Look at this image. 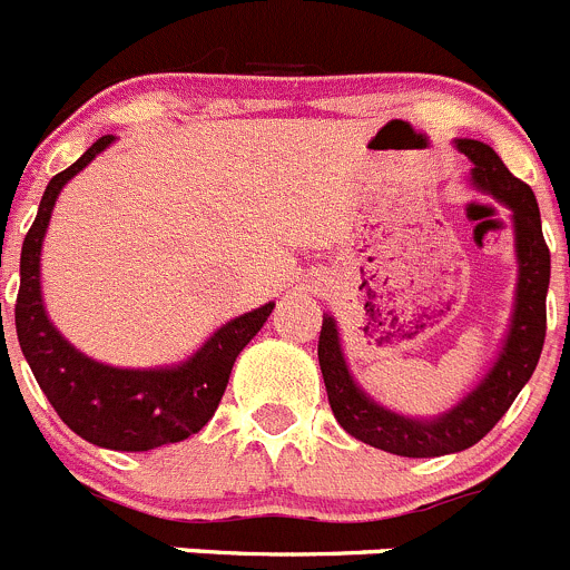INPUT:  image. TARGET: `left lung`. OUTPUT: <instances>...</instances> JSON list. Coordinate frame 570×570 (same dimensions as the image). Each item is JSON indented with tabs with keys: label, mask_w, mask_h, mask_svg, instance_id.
<instances>
[{
	"label": "left lung",
	"mask_w": 570,
	"mask_h": 570,
	"mask_svg": "<svg viewBox=\"0 0 570 570\" xmlns=\"http://www.w3.org/2000/svg\"><path fill=\"white\" fill-rule=\"evenodd\" d=\"M459 148L470 157L475 188L492 194L512 210L514 238H518V303H514L507 345L494 368L453 411L433 422H419V419L385 411L354 385L345 368L343 351H340L334 317H323L321 340H317V360H321L323 382H326L328 405L340 428L376 450L405 455V459H435V455L461 453L466 446L478 444L512 407L518 393L534 374L542 343H546V292L551 281V253L542 238L534 190L520 183L503 165V159L483 142L459 140Z\"/></svg>",
	"instance_id": "8db88e82"
}]
</instances>
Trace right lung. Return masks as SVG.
Segmentation results:
<instances>
[{
	"label": "right lung",
	"mask_w": 570,
	"mask_h": 570,
	"mask_svg": "<svg viewBox=\"0 0 570 570\" xmlns=\"http://www.w3.org/2000/svg\"><path fill=\"white\" fill-rule=\"evenodd\" d=\"M111 137L95 140L81 159L50 179L41 196L36 222L21 244L16 334L36 382L72 433L106 450L142 453L177 444L199 433L216 413L230 380L238 351L267 323L275 303L236 317L213 334L188 363L159 371H126L95 363L76 351L47 321L41 306L39 255L52 205L83 165L104 151Z\"/></svg>",
	"instance_id": "right-lung-1"
}]
</instances>
